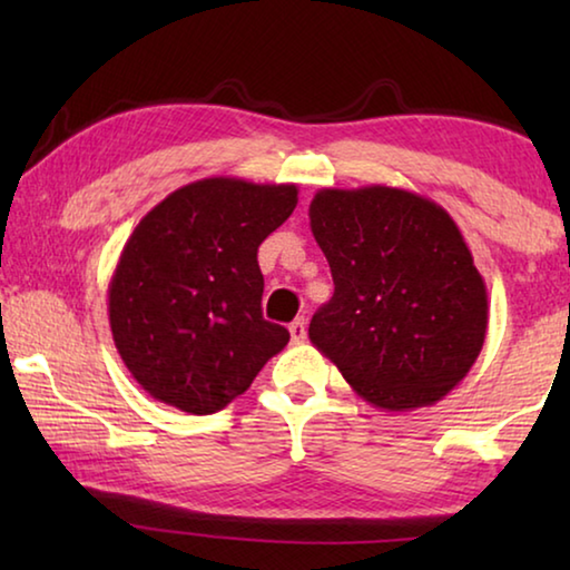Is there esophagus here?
Returning a JSON list of instances; mask_svg holds the SVG:
<instances>
[{
    "label": "esophagus",
    "instance_id": "1",
    "mask_svg": "<svg viewBox=\"0 0 570 570\" xmlns=\"http://www.w3.org/2000/svg\"><path fill=\"white\" fill-rule=\"evenodd\" d=\"M288 334H292V342L294 344H302L306 340V322H304V316H302V320H294L292 322V326H288Z\"/></svg>",
    "mask_w": 570,
    "mask_h": 570
}]
</instances>
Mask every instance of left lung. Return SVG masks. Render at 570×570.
Listing matches in <instances>:
<instances>
[{
    "label": "left lung",
    "instance_id": "1",
    "mask_svg": "<svg viewBox=\"0 0 570 570\" xmlns=\"http://www.w3.org/2000/svg\"><path fill=\"white\" fill-rule=\"evenodd\" d=\"M334 296L308 340L374 407H428L465 380L488 292L455 220L404 188H322L308 206Z\"/></svg>",
    "mask_w": 570,
    "mask_h": 570
}]
</instances>
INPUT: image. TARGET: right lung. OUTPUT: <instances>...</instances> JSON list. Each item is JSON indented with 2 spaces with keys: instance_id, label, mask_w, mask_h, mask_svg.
Segmentation results:
<instances>
[{
  "instance_id": "1",
  "label": "right lung",
  "mask_w": 570,
  "mask_h": 570,
  "mask_svg": "<svg viewBox=\"0 0 570 570\" xmlns=\"http://www.w3.org/2000/svg\"><path fill=\"white\" fill-rule=\"evenodd\" d=\"M294 183L204 178L148 210L108 288L110 330L153 400L214 414L288 344L262 314V240L294 214Z\"/></svg>"
}]
</instances>
